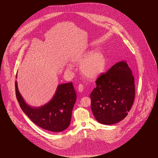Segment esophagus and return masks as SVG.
<instances>
[{
    "label": "esophagus",
    "mask_w": 158,
    "mask_h": 158,
    "mask_svg": "<svg viewBox=\"0 0 158 158\" xmlns=\"http://www.w3.org/2000/svg\"><path fill=\"white\" fill-rule=\"evenodd\" d=\"M77 89L79 92H82L83 90V86L82 84H80L78 87H77Z\"/></svg>",
    "instance_id": "esophagus-1"
}]
</instances>
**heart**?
Instances as JSON below:
<instances>
[{"instance_id": "b5f03b06", "label": "heart", "mask_w": 158, "mask_h": 158, "mask_svg": "<svg viewBox=\"0 0 158 158\" xmlns=\"http://www.w3.org/2000/svg\"><path fill=\"white\" fill-rule=\"evenodd\" d=\"M73 62L80 64V70L83 75L89 79H95L101 75L105 70L106 61L104 53L95 50L78 54L73 58ZM67 69L69 71L75 70V66L69 64Z\"/></svg>"}]
</instances>
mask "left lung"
<instances>
[{
	"instance_id": "8db88e82",
	"label": "left lung",
	"mask_w": 158,
	"mask_h": 158,
	"mask_svg": "<svg viewBox=\"0 0 158 158\" xmlns=\"http://www.w3.org/2000/svg\"><path fill=\"white\" fill-rule=\"evenodd\" d=\"M91 92V110L95 119L112 125L126 118L135 97V78L126 60L115 63L96 81Z\"/></svg>"
}]
</instances>
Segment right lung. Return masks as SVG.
Listing matches in <instances>:
<instances>
[{
	"mask_svg": "<svg viewBox=\"0 0 158 158\" xmlns=\"http://www.w3.org/2000/svg\"><path fill=\"white\" fill-rule=\"evenodd\" d=\"M15 91L22 110L40 127L52 132H60L69 126L77 98L72 82L59 85L53 98L40 106H33L26 102L19 91L16 81Z\"/></svg>",
	"mask_w": 158,
	"mask_h": 158,
	"instance_id": "add662e5",
	"label": "right lung"
}]
</instances>
